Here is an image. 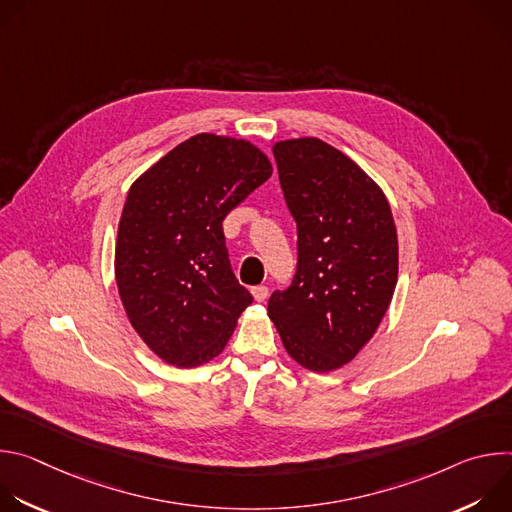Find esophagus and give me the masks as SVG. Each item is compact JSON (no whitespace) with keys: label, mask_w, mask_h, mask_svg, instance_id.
Listing matches in <instances>:
<instances>
[{"label":"esophagus","mask_w":512,"mask_h":512,"mask_svg":"<svg viewBox=\"0 0 512 512\" xmlns=\"http://www.w3.org/2000/svg\"><path fill=\"white\" fill-rule=\"evenodd\" d=\"M251 294L257 302H265L269 296V289L265 285H255V287H251Z\"/></svg>","instance_id":"obj_1"}]
</instances>
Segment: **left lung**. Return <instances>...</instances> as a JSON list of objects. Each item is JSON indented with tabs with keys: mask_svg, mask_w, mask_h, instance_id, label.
I'll return each instance as SVG.
<instances>
[{
	"mask_svg": "<svg viewBox=\"0 0 512 512\" xmlns=\"http://www.w3.org/2000/svg\"><path fill=\"white\" fill-rule=\"evenodd\" d=\"M273 156L298 227V265L267 312L289 356L328 373L373 338L391 304L397 229L381 188L322 139L279 141Z\"/></svg>",
	"mask_w": 512,
	"mask_h": 512,
	"instance_id": "left-lung-1",
	"label": "left lung"
}]
</instances>
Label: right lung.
<instances>
[{"label": "right lung", "instance_id": "1", "mask_svg": "<svg viewBox=\"0 0 512 512\" xmlns=\"http://www.w3.org/2000/svg\"><path fill=\"white\" fill-rule=\"evenodd\" d=\"M271 172L253 143L198 133L129 188L117 287L131 326L168 364L214 358L253 302L233 273L223 221Z\"/></svg>", "mask_w": 512, "mask_h": 512}]
</instances>
